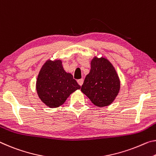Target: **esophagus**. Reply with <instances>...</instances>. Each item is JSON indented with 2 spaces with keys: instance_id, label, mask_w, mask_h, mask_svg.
Masks as SVG:
<instances>
[{
  "instance_id": "34e87169",
  "label": "esophagus",
  "mask_w": 156,
  "mask_h": 156,
  "mask_svg": "<svg viewBox=\"0 0 156 156\" xmlns=\"http://www.w3.org/2000/svg\"><path fill=\"white\" fill-rule=\"evenodd\" d=\"M83 78H81V79H79V80H78V83L79 84V85H80V86H82V85L83 84Z\"/></svg>"
}]
</instances>
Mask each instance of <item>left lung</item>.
<instances>
[{
    "label": "left lung",
    "instance_id": "left-lung-1",
    "mask_svg": "<svg viewBox=\"0 0 156 156\" xmlns=\"http://www.w3.org/2000/svg\"><path fill=\"white\" fill-rule=\"evenodd\" d=\"M120 90V80L115 67L105 58L94 57L85 78L81 91L95 105L105 107L112 103Z\"/></svg>",
    "mask_w": 156,
    "mask_h": 156
}]
</instances>
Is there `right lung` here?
Returning a JSON list of instances; mask_svg holds the SVG:
<instances>
[{
	"label": "right lung",
	"instance_id": "add662e5",
	"mask_svg": "<svg viewBox=\"0 0 156 156\" xmlns=\"http://www.w3.org/2000/svg\"><path fill=\"white\" fill-rule=\"evenodd\" d=\"M80 89L73 76L64 70L60 60H47L39 71L36 83L38 96L51 108L60 106L71 94Z\"/></svg>",
	"mask_w": 156,
	"mask_h": 156
}]
</instances>
